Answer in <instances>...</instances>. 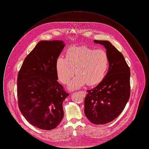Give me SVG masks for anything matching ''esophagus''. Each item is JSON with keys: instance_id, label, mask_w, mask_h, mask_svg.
Segmentation results:
<instances>
[{"instance_id": "34e87169", "label": "esophagus", "mask_w": 149, "mask_h": 149, "mask_svg": "<svg viewBox=\"0 0 149 149\" xmlns=\"http://www.w3.org/2000/svg\"><path fill=\"white\" fill-rule=\"evenodd\" d=\"M80 92L82 93H83V94H86V92H85V91H80Z\"/></svg>"}]
</instances>
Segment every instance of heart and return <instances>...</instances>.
Listing matches in <instances>:
<instances>
[{"label": "heart", "instance_id": "b5f03b06", "mask_svg": "<svg viewBox=\"0 0 149 149\" xmlns=\"http://www.w3.org/2000/svg\"><path fill=\"white\" fill-rule=\"evenodd\" d=\"M108 65L109 57L105 50L72 46L66 51L65 58H57L56 69L58 79L64 84L69 83L75 71L77 75L69 88L76 89L86 83L89 86L99 83L106 75Z\"/></svg>", "mask_w": 149, "mask_h": 149}]
</instances>
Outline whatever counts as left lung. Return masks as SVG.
I'll list each match as a JSON object with an SVG mask.
<instances>
[{"instance_id":"8db88e82","label":"left lung","mask_w":149,"mask_h":149,"mask_svg":"<svg viewBox=\"0 0 149 149\" xmlns=\"http://www.w3.org/2000/svg\"><path fill=\"white\" fill-rule=\"evenodd\" d=\"M106 49L109 68L98 85L88 90L84 113L94 125L109 123L119 116L130 96V69L120 52L108 41L94 40Z\"/></svg>"}]
</instances>
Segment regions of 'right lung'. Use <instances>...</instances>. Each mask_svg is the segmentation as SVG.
Listing matches in <instances>:
<instances>
[{
	"label": "right lung",
	"mask_w": 149,
	"mask_h": 149,
	"mask_svg": "<svg viewBox=\"0 0 149 149\" xmlns=\"http://www.w3.org/2000/svg\"><path fill=\"white\" fill-rule=\"evenodd\" d=\"M62 41H41L25 58L17 78L18 107L30 124L50 130L63 120V103L69 96L57 81V58Z\"/></svg>",
	"instance_id": "add662e5"
}]
</instances>
